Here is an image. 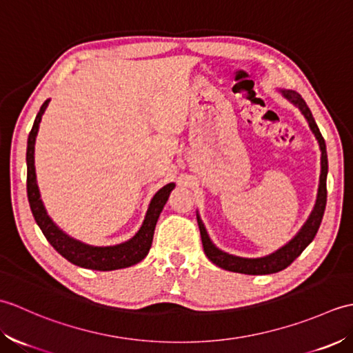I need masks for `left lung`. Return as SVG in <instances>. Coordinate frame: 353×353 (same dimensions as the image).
Instances as JSON below:
<instances>
[{
	"instance_id": "8db88e82",
	"label": "left lung",
	"mask_w": 353,
	"mask_h": 353,
	"mask_svg": "<svg viewBox=\"0 0 353 353\" xmlns=\"http://www.w3.org/2000/svg\"><path fill=\"white\" fill-rule=\"evenodd\" d=\"M285 99H288L292 104L301 109L305 118L308 119V124L311 127L312 133L316 134V138L320 144L321 150V174H320V186H319V197H317V203L316 208H314L312 214L310 215L308 221L305 223V226L301 229V232L291 239V241L283 245L282 249L277 252L268 254V256L264 258H256V259H247V258H239L234 256V254L224 253L221 250L216 249V247L211 243L209 239L206 229L203 226V223L197 216V223H199V229H200V235H201V244H203V250L205 254L209 258V261H212L215 265H219L224 270H229V272H235V273H244V274H272L277 273L281 270L287 268L292 261H294L297 256H301V253L308 247V244L312 241L314 236L317 235V230L320 228L321 219H323L325 214V208H326V200H327V190H326V177H327V153H326V144L325 139L321 137V133L319 130V127L314 121L312 114L310 108L306 106L305 100L302 99L301 94H297L294 91H282Z\"/></svg>"
}]
</instances>
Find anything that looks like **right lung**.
Listing matches in <instances>:
<instances>
[{
	"label": "right lung",
	"instance_id": "1",
	"mask_svg": "<svg viewBox=\"0 0 353 353\" xmlns=\"http://www.w3.org/2000/svg\"><path fill=\"white\" fill-rule=\"evenodd\" d=\"M48 103L50 100L45 101L39 112H37L27 141V196L30 209H32V214L34 216L37 226L41 228L42 234L48 239V243L54 247L65 259L72 262L74 265L91 270H100V272H109V270L125 268L138 264L139 261L147 256L150 247H152L156 221L159 219L165 203H167L171 190L174 188V183L165 185L163 188H161L154 194L152 203L148 206L144 223H142L138 234L132 239H129V241L110 247H94L70 238L68 235L63 234L47 215V211H45L39 196V190H37L36 185L34 141L37 130H39L42 114L45 109H47Z\"/></svg>",
	"mask_w": 353,
	"mask_h": 353
}]
</instances>
